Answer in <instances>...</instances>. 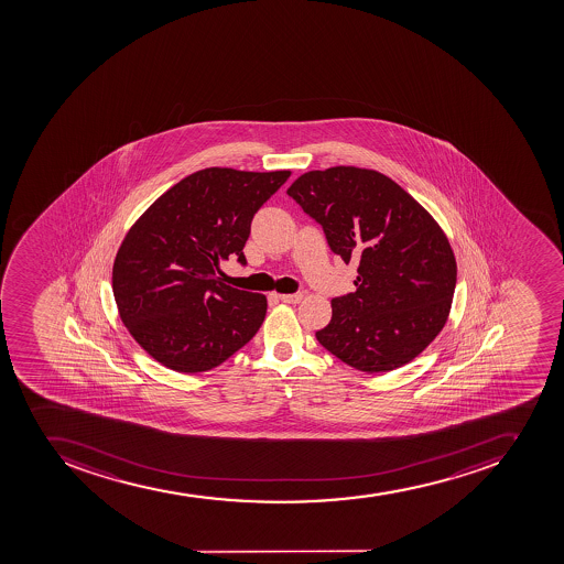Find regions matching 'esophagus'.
I'll return each mask as SVG.
<instances>
[{"mask_svg":"<svg viewBox=\"0 0 564 564\" xmlns=\"http://www.w3.org/2000/svg\"><path fill=\"white\" fill-rule=\"evenodd\" d=\"M283 303L297 304L303 300V292H295V294H280L278 295Z\"/></svg>","mask_w":564,"mask_h":564,"instance_id":"obj_1","label":"esophagus"}]
</instances>
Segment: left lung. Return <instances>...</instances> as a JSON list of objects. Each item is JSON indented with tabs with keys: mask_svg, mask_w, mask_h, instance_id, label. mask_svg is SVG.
Segmentation results:
<instances>
[{
	"mask_svg": "<svg viewBox=\"0 0 564 564\" xmlns=\"http://www.w3.org/2000/svg\"><path fill=\"white\" fill-rule=\"evenodd\" d=\"M286 195L321 224L335 254L359 267L357 290L332 300L321 345L366 373L419 357L447 323L456 286L436 219L393 180L354 165L308 171Z\"/></svg>",
	"mask_w": 564,
	"mask_h": 564,
	"instance_id": "left-lung-1",
	"label": "left lung"
}]
</instances>
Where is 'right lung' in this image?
<instances>
[{"label":"right lung","mask_w":564,"mask_h":564,"mask_svg":"<svg viewBox=\"0 0 564 564\" xmlns=\"http://www.w3.org/2000/svg\"><path fill=\"white\" fill-rule=\"evenodd\" d=\"M290 171L207 167L180 180L128 230L113 263V295L131 337L178 373L216 368L260 329L267 297L219 280L241 264L250 221Z\"/></svg>","instance_id":"right-lung-1"}]
</instances>
